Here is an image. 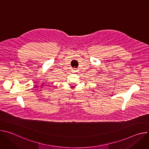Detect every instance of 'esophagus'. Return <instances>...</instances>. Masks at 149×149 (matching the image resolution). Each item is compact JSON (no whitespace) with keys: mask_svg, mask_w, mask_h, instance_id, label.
Listing matches in <instances>:
<instances>
[{"mask_svg":"<svg viewBox=\"0 0 149 149\" xmlns=\"http://www.w3.org/2000/svg\"><path fill=\"white\" fill-rule=\"evenodd\" d=\"M72 71H74V72H75V71H77V69H76V68H74L73 70H72Z\"/></svg>","mask_w":149,"mask_h":149,"instance_id":"obj_1","label":"esophagus"}]
</instances>
